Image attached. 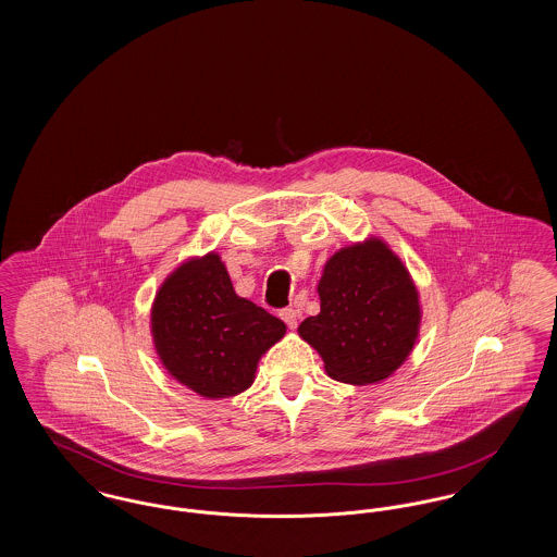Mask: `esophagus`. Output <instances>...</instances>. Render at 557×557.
Segmentation results:
<instances>
[{"mask_svg": "<svg viewBox=\"0 0 557 557\" xmlns=\"http://www.w3.org/2000/svg\"><path fill=\"white\" fill-rule=\"evenodd\" d=\"M280 318L286 321V325L294 330L296 325H298V311H294V309H284L282 313H280Z\"/></svg>", "mask_w": 557, "mask_h": 557, "instance_id": "1", "label": "esophagus"}]
</instances>
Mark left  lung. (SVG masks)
Returning a JSON list of instances; mask_svg holds the SVG:
<instances>
[{"label":"left lung","instance_id":"8db88e82","mask_svg":"<svg viewBox=\"0 0 557 557\" xmlns=\"http://www.w3.org/2000/svg\"><path fill=\"white\" fill-rule=\"evenodd\" d=\"M318 294L321 311L298 325V336L318 350L332 380L380 384L409 359L422 325L420 290L380 236L336 250Z\"/></svg>","mask_w":557,"mask_h":557}]
</instances>
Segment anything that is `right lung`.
<instances>
[{
	"mask_svg": "<svg viewBox=\"0 0 557 557\" xmlns=\"http://www.w3.org/2000/svg\"><path fill=\"white\" fill-rule=\"evenodd\" d=\"M152 345L166 373L200 397L248 391L261 357L286 323L234 290L219 252L189 257L160 284L150 309Z\"/></svg>",
	"mask_w": 557,
	"mask_h": 557,
	"instance_id": "right-lung-1",
	"label": "right lung"
}]
</instances>
